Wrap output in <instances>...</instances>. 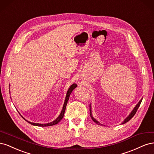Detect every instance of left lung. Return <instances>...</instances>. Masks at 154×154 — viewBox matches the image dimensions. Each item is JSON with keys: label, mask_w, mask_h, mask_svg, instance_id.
Returning a JSON list of instances; mask_svg holds the SVG:
<instances>
[{"label": "left lung", "mask_w": 154, "mask_h": 154, "mask_svg": "<svg viewBox=\"0 0 154 154\" xmlns=\"http://www.w3.org/2000/svg\"><path fill=\"white\" fill-rule=\"evenodd\" d=\"M142 100H143V98H141V100L139 101V102H138V103L136 105V106L134 107V109L131 111V112L130 113V114L127 116V118H126L125 119H124V121L123 122H122V124H125V123H126L127 122H128V121H130V119H131L132 118H133V116L136 114V112H137V109H138V108H139V106H140V104H141V101H142ZM90 115H91V118H92V119L94 121V122L96 123V124H97V125H103V124H101V123H100L97 120H96L94 117H93L92 116V107H91V104L90 105ZM104 126H105V125H104Z\"/></svg>", "instance_id": "1"}]
</instances>
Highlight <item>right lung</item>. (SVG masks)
Returning <instances> with one entry per match:
<instances>
[{
	"mask_svg": "<svg viewBox=\"0 0 154 154\" xmlns=\"http://www.w3.org/2000/svg\"><path fill=\"white\" fill-rule=\"evenodd\" d=\"M76 87H77V84H76V83H73V84H72L71 85V87H70L69 88V89L67 92V94H66V99H65V101H64V103H63V107H62V110L61 111V112H60V115L58 116V117L55 119L53 122H50V123H44V124H42V123H32V122H29V121L26 120L24 118H23L22 116V117L24 118L27 122H28L29 123H30L31 125H34V126H38V127H49V126H53V125H54L58 123L60 121L62 120V119L63 118V115H64V113H65V111H66V106H67V102H68V100H69V96L70 95H71V92H72V91ZM20 114V113H19Z\"/></svg>",
	"mask_w": 154,
	"mask_h": 154,
	"instance_id": "1",
	"label": "right lung"
}]
</instances>
